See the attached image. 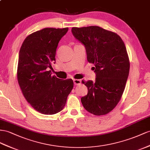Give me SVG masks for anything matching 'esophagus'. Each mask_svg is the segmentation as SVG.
<instances>
[{
    "label": "esophagus",
    "mask_w": 150,
    "mask_h": 150,
    "mask_svg": "<svg viewBox=\"0 0 150 150\" xmlns=\"http://www.w3.org/2000/svg\"><path fill=\"white\" fill-rule=\"evenodd\" d=\"M73 80H74V83L75 86L79 85V84L81 83V81H80V80L79 79H74Z\"/></svg>",
    "instance_id": "1"
}]
</instances>
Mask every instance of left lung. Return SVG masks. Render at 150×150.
Instances as JSON below:
<instances>
[{"label":"left lung","mask_w":150,"mask_h":150,"mask_svg":"<svg viewBox=\"0 0 150 150\" xmlns=\"http://www.w3.org/2000/svg\"><path fill=\"white\" fill-rule=\"evenodd\" d=\"M76 39L85 46L87 59L94 64L95 81L84 82L88 93L83 106L95 115H106L117 106L124 93L130 63L124 42L117 33L98 26L71 28Z\"/></svg>","instance_id":"8db88e82"}]
</instances>
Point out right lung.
<instances>
[{"instance_id":"obj_1","label":"right lung","mask_w":150,"mask_h":150,"mask_svg":"<svg viewBox=\"0 0 150 150\" xmlns=\"http://www.w3.org/2000/svg\"><path fill=\"white\" fill-rule=\"evenodd\" d=\"M68 28H45L30 34L19 52L17 76L24 97L40 113L61 112L74 87L72 79L62 80L51 75L57 45Z\"/></svg>"}]
</instances>
